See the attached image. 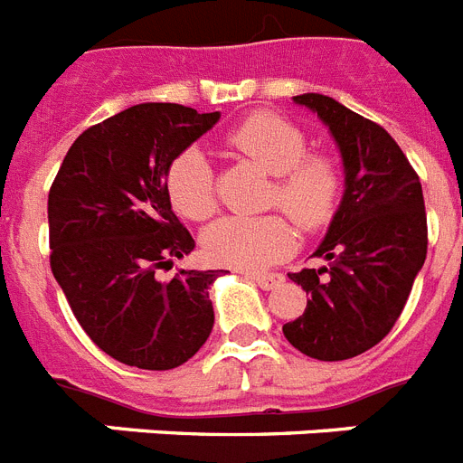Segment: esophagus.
I'll return each instance as SVG.
<instances>
[{
	"label": "esophagus",
	"instance_id": "esophagus-1",
	"mask_svg": "<svg viewBox=\"0 0 463 463\" xmlns=\"http://www.w3.org/2000/svg\"><path fill=\"white\" fill-rule=\"evenodd\" d=\"M246 279L255 280L264 290H274V288H279L286 280V276L276 274V271H267V274H262V271H246Z\"/></svg>",
	"mask_w": 463,
	"mask_h": 463
}]
</instances>
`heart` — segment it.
<instances>
[{
  "mask_svg": "<svg viewBox=\"0 0 463 463\" xmlns=\"http://www.w3.org/2000/svg\"><path fill=\"white\" fill-rule=\"evenodd\" d=\"M227 147L274 175L267 203L280 208L304 232L326 227L342 194V171L330 154L307 152L299 126L271 112L241 121L227 136ZM165 194L175 213L187 220H208L215 213V180L199 149H184L165 171ZM295 232L280 215L224 217L203 234L208 260L236 269H258L286 258Z\"/></svg>",
  "mask_w": 463,
  "mask_h": 463,
  "instance_id": "b5f03b06",
  "label": "heart"
}]
</instances>
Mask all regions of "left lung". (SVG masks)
Segmentation results:
<instances>
[{"mask_svg": "<svg viewBox=\"0 0 463 463\" xmlns=\"http://www.w3.org/2000/svg\"><path fill=\"white\" fill-rule=\"evenodd\" d=\"M337 140L346 189L327 236L314 252L321 269L288 274L309 295L283 326L295 349L318 361H346L379 345L405 309L429 248L420 175L384 128L318 93L295 96Z\"/></svg>", "mask_w": 463, "mask_h": 463, "instance_id": "obj_1", "label": "left lung"}]
</instances>
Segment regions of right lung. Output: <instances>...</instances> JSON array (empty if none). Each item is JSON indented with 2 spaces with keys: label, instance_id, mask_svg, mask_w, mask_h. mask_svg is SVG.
Returning <instances> with one entry per match:
<instances>
[{
  "label": "right lung",
  "instance_id": "1",
  "mask_svg": "<svg viewBox=\"0 0 463 463\" xmlns=\"http://www.w3.org/2000/svg\"><path fill=\"white\" fill-rule=\"evenodd\" d=\"M175 102H142L86 128L49 192L51 271L79 326L114 361L173 370L203 346L215 323L220 271L159 269L194 250L171 211L165 171L217 124Z\"/></svg>",
  "mask_w": 463,
  "mask_h": 463
}]
</instances>
